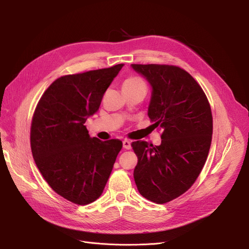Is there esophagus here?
<instances>
[{
    "label": "esophagus",
    "instance_id": "esophagus-1",
    "mask_svg": "<svg viewBox=\"0 0 249 249\" xmlns=\"http://www.w3.org/2000/svg\"><path fill=\"white\" fill-rule=\"evenodd\" d=\"M123 146H124V149H131V141L130 140H127V139H124V141H123Z\"/></svg>",
    "mask_w": 249,
    "mask_h": 249
}]
</instances>
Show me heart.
Returning <instances> with one entry per match:
<instances>
[{
	"label": "heart",
	"instance_id": "heart-1",
	"mask_svg": "<svg viewBox=\"0 0 249 249\" xmlns=\"http://www.w3.org/2000/svg\"><path fill=\"white\" fill-rule=\"evenodd\" d=\"M138 86H145L143 80H141L138 77L127 78L126 80H124V84H123V88H124V87H138Z\"/></svg>",
	"mask_w": 249,
	"mask_h": 249
}]
</instances>
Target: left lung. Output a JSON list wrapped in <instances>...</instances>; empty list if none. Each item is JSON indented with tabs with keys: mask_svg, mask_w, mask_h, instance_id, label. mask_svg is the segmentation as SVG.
I'll list each match as a JSON object with an SVG mask.
<instances>
[{
	"mask_svg": "<svg viewBox=\"0 0 249 249\" xmlns=\"http://www.w3.org/2000/svg\"><path fill=\"white\" fill-rule=\"evenodd\" d=\"M152 86L147 115L162 130L161 144L135 141L134 179L143 197L166 203L194 184L207 161L213 117L198 83L180 67L132 64Z\"/></svg>",
	"mask_w": 249,
	"mask_h": 249,
	"instance_id": "obj_1",
	"label": "left lung"
}]
</instances>
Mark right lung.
<instances>
[{
    "label": "right lung",
    "mask_w": 249,
    "mask_h": 249,
    "mask_svg": "<svg viewBox=\"0 0 249 249\" xmlns=\"http://www.w3.org/2000/svg\"><path fill=\"white\" fill-rule=\"evenodd\" d=\"M123 66L57 79L34 112L30 134L34 161L52 189L77 205H88L101 196L123 147L118 139L91 138L84 124L99 110Z\"/></svg>",
    "instance_id": "add662e5"
}]
</instances>
